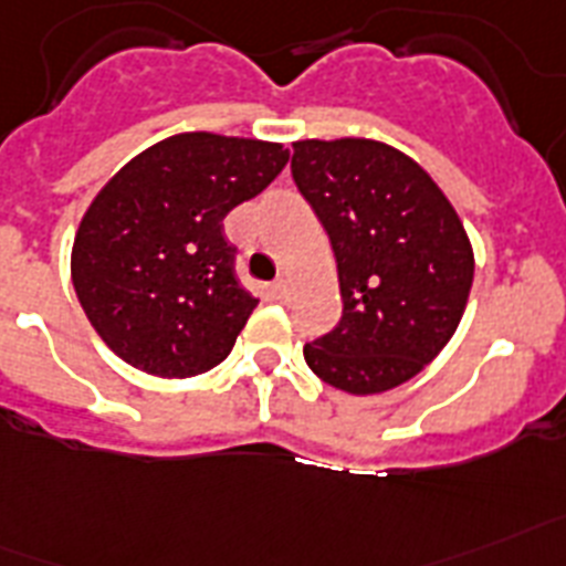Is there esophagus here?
I'll list each match as a JSON object with an SVG mask.
<instances>
[{
	"label": "esophagus",
	"instance_id": "obj_1",
	"mask_svg": "<svg viewBox=\"0 0 566 566\" xmlns=\"http://www.w3.org/2000/svg\"><path fill=\"white\" fill-rule=\"evenodd\" d=\"M272 292H274V297H277V301H286L289 292H292V289H289V280H286V277H277V280H274Z\"/></svg>",
	"mask_w": 566,
	"mask_h": 566
}]
</instances>
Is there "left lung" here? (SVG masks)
<instances>
[{"instance_id":"1","label":"left lung","mask_w":566,"mask_h":566,"mask_svg":"<svg viewBox=\"0 0 566 566\" xmlns=\"http://www.w3.org/2000/svg\"><path fill=\"white\" fill-rule=\"evenodd\" d=\"M292 176L329 233L344 312L303 347L321 381L373 396L440 356L469 303L474 251L410 156L370 138L294 142Z\"/></svg>"}]
</instances>
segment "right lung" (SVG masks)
Instances as JSON below:
<instances>
[{
	"label": "right lung",
	"mask_w": 566,
	"mask_h": 566,
	"mask_svg": "<svg viewBox=\"0 0 566 566\" xmlns=\"http://www.w3.org/2000/svg\"><path fill=\"white\" fill-rule=\"evenodd\" d=\"M283 144L181 133L126 161L83 213L72 283L106 347L149 376L226 361L256 306L222 219L286 167Z\"/></svg>",
	"instance_id": "right-lung-1"
}]
</instances>
